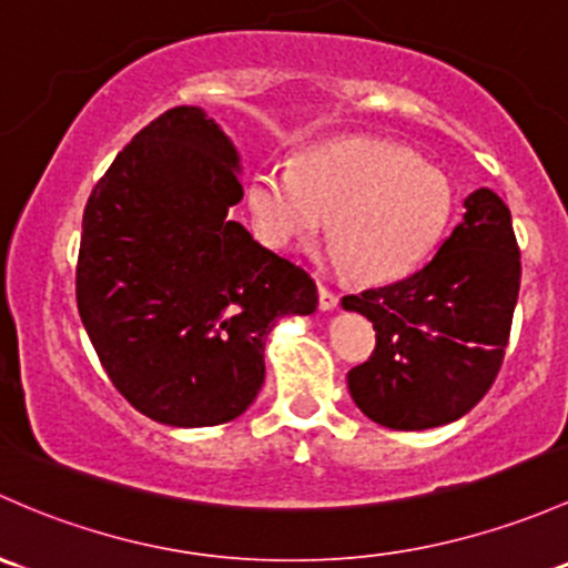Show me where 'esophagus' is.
Instances as JSON below:
<instances>
[{
	"mask_svg": "<svg viewBox=\"0 0 568 568\" xmlns=\"http://www.w3.org/2000/svg\"><path fill=\"white\" fill-rule=\"evenodd\" d=\"M337 302H339V296L334 294L332 288H326L324 283H318V304H321V310H334V307H337Z\"/></svg>",
	"mask_w": 568,
	"mask_h": 568,
	"instance_id": "1",
	"label": "esophagus"
}]
</instances>
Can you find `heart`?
<instances>
[{"mask_svg": "<svg viewBox=\"0 0 568 568\" xmlns=\"http://www.w3.org/2000/svg\"><path fill=\"white\" fill-rule=\"evenodd\" d=\"M449 179L392 141L348 135L310 146L250 184V209L272 247L326 236L362 283H392L433 253L452 217Z\"/></svg>", "mask_w": 568, "mask_h": 568, "instance_id": "obj_1", "label": "heart"}]
</instances>
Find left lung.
Wrapping results in <instances>:
<instances>
[{
  "label": "left lung",
  "instance_id": "8db88e82",
  "mask_svg": "<svg viewBox=\"0 0 568 568\" xmlns=\"http://www.w3.org/2000/svg\"><path fill=\"white\" fill-rule=\"evenodd\" d=\"M509 206L479 187L419 272L343 296L373 321L375 348L348 373L362 414L392 429L449 425L495 384L520 294Z\"/></svg>",
  "mask_w": 568,
  "mask_h": 568
}]
</instances>
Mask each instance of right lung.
Wrapping results in <instances>:
<instances>
[{"instance_id": "obj_1", "label": "right lung", "mask_w": 568, "mask_h": 568, "mask_svg": "<svg viewBox=\"0 0 568 568\" xmlns=\"http://www.w3.org/2000/svg\"><path fill=\"white\" fill-rule=\"evenodd\" d=\"M236 169L214 119L176 105L116 154L83 209V329L116 392L160 425L244 414L274 318L318 307L313 277L229 214L242 201Z\"/></svg>"}]
</instances>
